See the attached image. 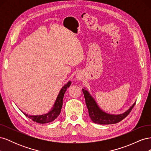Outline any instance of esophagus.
Instances as JSON below:
<instances>
[{"mask_svg": "<svg viewBox=\"0 0 151 151\" xmlns=\"http://www.w3.org/2000/svg\"><path fill=\"white\" fill-rule=\"evenodd\" d=\"M76 79L78 80V81H81V80L83 79V75H82L81 73L79 72L76 74Z\"/></svg>", "mask_w": 151, "mask_h": 151, "instance_id": "34e87169", "label": "esophagus"}]
</instances>
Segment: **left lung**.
<instances>
[{
    "label": "left lung",
    "mask_w": 151,
    "mask_h": 151,
    "mask_svg": "<svg viewBox=\"0 0 151 151\" xmlns=\"http://www.w3.org/2000/svg\"><path fill=\"white\" fill-rule=\"evenodd\" d=\"M82 90H83V94L84 95L86 104L87 108L88 109L89 117L91 118V120L94 123H97V124L109 125L120 122L129 115L135 104V103H134L128 110L123 113L118 114V115L109 114L104 112L99 107L95 99L85 88Z\"/></svg>",
    "instance_id": "left-lung-1"
}]
</instances>
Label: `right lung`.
Returning a JSON list of instances; mask_svg holds the SVG:
<instances>
[{
	"label": "right lung",
	"mask_w": 151,
	"mask_h": 151,
	"mask_svg": "<svg viewBox=\"0 0 151 151\" xmlns=\"http://www.w3.org/2000/svg\"><path fill=\"white\" fill-rule=\"evenodd\" d=\"M70 84L71 81H68L67 84L62 87V88L60 89V92H59L57 96V98L52 108H51V110H50L48 113L39 115H29L28 114L22 112V111H21L24 113V115L28 117L33 121L39 123H47L54 121L57 118V116L60 115L63 104V96H64L67 89L69 88Z\"/></svg>",
	"instance_id": "obj_1"
}]
</instances>
